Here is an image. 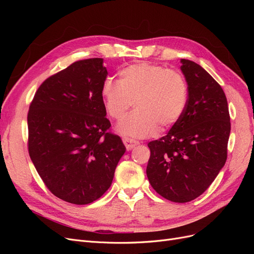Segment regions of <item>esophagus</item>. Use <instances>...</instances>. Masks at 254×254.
Wrapping results in <instances>:
<instances>
[{
  "label": "esophagus",
  "instance_id": "1",
  "mask_svg": "<svg viewBox=\"0 0 254 254\" xmlns=\"http://www.w3.org/2000/svg\"><path fill=\"white\" fill-rule=\"evenodd\" d=\"M123 142H124L127 150H131L134 146L139 144V142L133 140V139H130V137H124V139H123Z\"/></svg>",
  "mask_w": 254,
  "mask_h": 254
}]
</instances>
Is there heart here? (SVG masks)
Wrapping results in <instances>:
<instances>
[{"instance_id":"obj_1","label":"heart","mask_w":254,"mask_h":254,"mask_svg":"<svg viewBox=\"0 0 254 254\" xmlns=\"http://www.w3.org/2000/svg\"><path fill=\"white\" fill-rule=\"evenodd\" d=\"M105 110L121 120L134 103L135 110L120 122L118 132L131 137L156 135L160 125L178 122L188 104V86L181 74L148 63L130 64L120 72V81L107 78L102 86Z\"/></svg>"}]
</instances>
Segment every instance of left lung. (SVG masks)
I'll use <instances>...</instances> for the list:
<instances>
[{
	"mask_svg": "<svg viewBox=\"0 0 254 254\" xmlns=\"http://www.w3.org/2000/svg\"><path fill=\"white\" fill-rule=\"evenodd\" d=\"M188 104L168 133L148 143L146 174L159 195L189 202L211 186L227 160L231 130L228 102L219 83L194 61L181 59Z\"/></svg>",
	"mask_w": 254,
	"mask_h": 254,
	"instance_id": "8db88e82",
	"label": "left lung"
}]
</instances>
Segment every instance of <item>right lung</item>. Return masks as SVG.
<instances>
[{
  "label": "right lung",
  "instance_id": "1",
  "mask_svg": "<svg viewBox=\"0 0 254 254\" xmlns=\"http://www.w3.org/2000/svg\"><path fill=\"white\" fill-rule=\"evenodd\" d=\"M107 75L103 58L75 61L45 79L29 106V157L52 193L73 204L102 197L126 151L109 131L102 97Z\"/></svg>",
  "mask_w": 254,
  "mask_h": 254
}]
</instances>
